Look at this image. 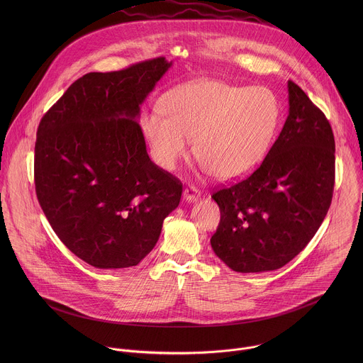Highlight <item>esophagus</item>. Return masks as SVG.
<instances>
[{
    "mask_svg": "<svg viewBox=\"0 0 363 363\" xmlns=\"http://www.w3.org/2000/svg\"><path fill=\"white\" fill-rule=\"evenodd\" d=\"M183 199L187 201V203H194L200 199V191L194 187V186H190L187 187L184 191H183Z\"/></svg>",
    "mask_w": 363,
    "mask_h": 363,
    "instance_id": "1",
    "label": "esophagus"
}]
</instances>
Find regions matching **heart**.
<instances>
[{"mask_svg":"<svg viewBox=\"0 0 363 363\" xmlns=\"http://www.w3.org/2000/svg\"><path fill=\"white\" fill-rule=\"evenodd\" d=\"M164 115L148 111L143 130L156 163L176 169L194 155L203 169L222 182L252 174L268 154L281 120L277 95L265 86L235 85L220 79H196L162 101Z\"/></svg>","mask_w":363,"mask_h":363,"instance_id":"heart-1","label":"heart"}]
</instances>
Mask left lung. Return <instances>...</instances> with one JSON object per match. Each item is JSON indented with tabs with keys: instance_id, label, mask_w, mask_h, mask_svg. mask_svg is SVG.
Wrapping results in <instances>:
<instances>
[{
	"instance_id": "8db88e82",
	"label": "left lung",
	"mask_w": 363,
	"mask_h": 363,
	"mask_svg": "<svg viewBox=\"0 0 363 363\" xmlns=\"http://www.w3.org/2000/svg\"><path fill=\"white\" fill-rule=\"evenodd\" d=\"M279 137L247 179L212 194L220 222L213 253L236 272L274 271L296 257L331 204L335 143L324 113L288 81Z\"/></svg>"
}]
</instances>
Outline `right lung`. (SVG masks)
<instances>
[{
  "instance_id": "right-lung-1",
  "label": "right lung",
  "mask_w": 363,
  "mask_h": 363,
  "mask_svg": "<svg viewBox=\"0 0 363 363\" xmlns=\"http://www.w3.org/2000/svg\"><path fill=\"white\" fill-rule=\"evenodd\" d=\"M170 67L159 57L89 72L39 124L38 200L60 240L95 268L137 265L180 203V180L150 159L138 124L141 104Z\"/></svg>"
}]
</instances>
